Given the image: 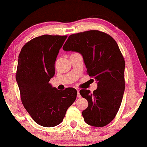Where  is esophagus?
<instances>
[{
	"instance_id": "esophagus-1",
	"label": "esophagus",
	"mask_w": 147,
	"mask_h": 147,
	"mask_svg": "<svg viewBox=\"0 0 147 147\" xmlns=\"http://www.w3.org/2000/svg\"><path fill=\"white\" fill-rule=\"evenodd\" d=\"M77 97L81 98V95H80V94H79V90H77Z\"/></svg>"
}]
</instances>
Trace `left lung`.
Segmentation results:
<instances>
[{"label": "left lung", "instance_id": "8db88e82", "mask_svg": "<svg viewBox=\"0 0 147 147\" xmlns=\"http://www.w3.org/2000/svg\"><path fill=\"white\" fill-rule=\"evenodd\" d=\"M63 49L82 55L87 73L94 78L98 87L93 93L80 90L88 102L82 112L85 121L94 127L107 125L115 118L125 90V61L116 41L98 30L70 35Z\"/></svg>", "mask_w": 147, "mask_h": 147}]
</instances>
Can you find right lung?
<instances>
[{
  "label": "right lung",
  "mask_w": 147,
  "mask_h": 147,
  "mask_svg": "<svg viewBox=\"0 0 147 147\" xmlns=\"http://www.w3.org/2000/svg\"><path fill=\"white\" fill-rule=\"evenodd\" d=\"M66 38L48 34L36 37L24 45L19 55L16 78L22 104L33 120L43 127L60 124L77 98L75 88L59 90L49 83Z\"/></svg>",
  "instance_id": "add662e5"
}]
</instances>
